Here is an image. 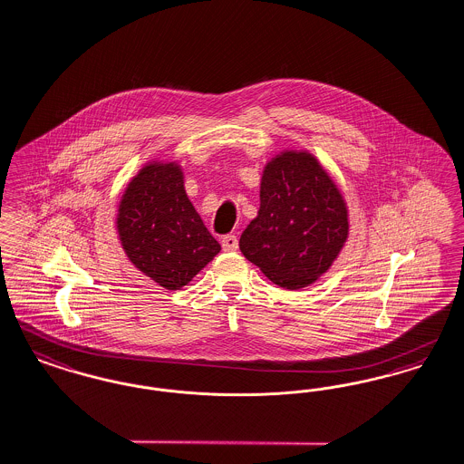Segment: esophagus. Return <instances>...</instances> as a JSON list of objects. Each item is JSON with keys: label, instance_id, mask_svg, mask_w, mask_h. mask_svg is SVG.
<instances>
[{"label": "esophagus", "instance_id": "obj_1", "mask_svg": "<svg viewBox=\"0 0 464 464\" xmlns=\"http://www.w3.org/2000/svg\"><path fill=\"white\" fill-rule=\"evenodd\" d=\"M237 237L236 236H225L221 237V247L223 251H236L237 249Z\"/></svg>", "mask_w": 464, "mask_h": 464}]
</instances>
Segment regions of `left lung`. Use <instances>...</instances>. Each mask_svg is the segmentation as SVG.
Segmentation results:
<instances>
[{"label":"left lung","mask_w":464,"mask_h":464,"mask_svg":"<svg viewBox=\"0 0 464 464\" xmlns=\"http://www.w3.org/2000/svg\"><path fill=\"white\" fill-rule=\"evenodd\" d=\"M347 237V202L316 155L283 150L267 160L258 213L239 241L251 264L277 286L302 290L328 272Z\"/></svg>","instance_id":"8db88e82"}]
</instances>
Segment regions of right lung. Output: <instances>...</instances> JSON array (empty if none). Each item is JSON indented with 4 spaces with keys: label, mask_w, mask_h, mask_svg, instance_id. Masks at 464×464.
I'll use <instances>...</instances> for the list:
<instances>
[{
    "label": "right lung",
    "mask_w": 464,
    "mask_h": 464,
    "mask_svg": "<svg viewBox=\"0 0 464 464\" xmlns=\"http://www.w3.org/2000/svg\"><path fill=\"white\" fill-rule=\"evenodd\" d=\"M183 178L176 160H150L127 183L115 218L130 264L166 290L187 286L221 249Z\"/></svg>",
    "instance_id": "1"
}]
</instances>
